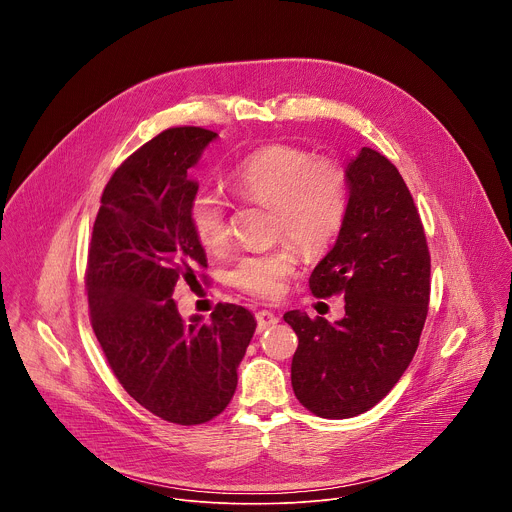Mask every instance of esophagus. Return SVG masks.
<instances>
[{
    "mask_svg": "<svg viewBox=\"0 0 512 512\" xmlns=\"http://www.w3.org/2000/svg\"><path fill=\"white\" fill-rule=\"evenodd\" d=\"M255 318H257V330L259 332H263V330H267V328H271V326H275L279 322V318L273 312H269V310L257 312Z\"/></svg>",
    "mask_w": 512,
    "mask_h": 512,
    "instance_id": "obj_1",
    "label": "esophagus"
}]
</instances>
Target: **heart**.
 Returning a JSON list of instances; mask_svg holds the SVG:
<instances>
[{
  "label": "heart",
  "mask_w": 512,
  "mask_h": 512,
  "mask_svg": "<svg viewBox=\"0 0 512 512\" xmlns=\"http://www.w3.org/2000/svg\"><path fill=\"white\" fill-rule=\"evenodd\" d=\"M229 188L247 202L273 206V229L308 251L328 247L348 212V176L342 164L314 158L287 143H271L251 152L229 172ZM196 241L210 253L229 245V204L221 194L202 192L190 208ZM298 249L281 243L245 253L231 271V283L255 298H277L287 277L298 269Z\"/></svg>",
  "instance_id": "heart-1"
}]
</instances>
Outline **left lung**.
I'll use <instances>...</instances> for the list:
<instances>
[{
    "mask_svg": "<svg viewBox=\"0 0 512 512\" xmlns=\"http://www.w3.org/2000/svg\"><path fill=\"white\" fill-rule=\"evenodd\" d=\"M346 176L344 225L310 277L316 298L344 296L346 314L336 324L283 314L300 340L291 387L326 419L369 411L395 387L419 346L431 289L423 223L399 170L362 148Z\"/></svg>",
    "mask_w": 512,
    "mask_h": 512,
    "instance_id": "obj_1",
    "label": "left lung"
}]
</instances>
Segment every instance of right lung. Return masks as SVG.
I'll list each match as a JSON object with an SVG mask.
<instances>
[{
  "instance_id": "add662e5",
  "label": "right lung",
  "mask_w": 512,
  "mask_h": 512,
  "mask_svg": "<svg viewBox=\"0 0 512 512\" xmlns=\"http://www.w3.org/2000/svg\"><path fill=\"white\" fill-rule=\"evenodd\" d=\"M214 137L170 127L133 152L101 194L87 253L91 326L113 375L141 407L176 425L227 409L257 326L237 304H216L210 322H184L172 300L178 281L190 285L206 267L190 223L198 184L188 170Z\"/></svg>"
}]
</instances>
